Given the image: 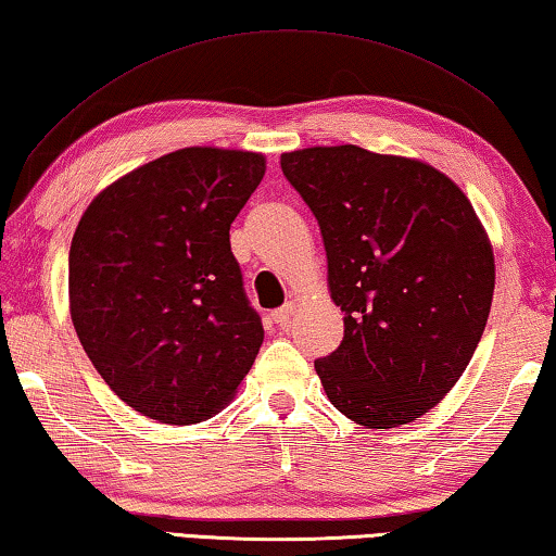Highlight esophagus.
I'll list each match as a JSON object with an SVG mask.
<instances>
[{"instance_id": "34e87169", "label": "esophagus", "mask_w": 556, "mask_h": 556, "mask_svg": "<svg viewBox=\"0 0 556 556\" xmlns=\"http://www.w3.org/2000/svg\"><path fill=\"white\" fill-rule=\"evenodd\" d=\"M293 313H295V305L288 303L283 307H278V311H273L270 318H273V323H278V326H286V323L293 318Z\"/></svg>"}]
</instances>
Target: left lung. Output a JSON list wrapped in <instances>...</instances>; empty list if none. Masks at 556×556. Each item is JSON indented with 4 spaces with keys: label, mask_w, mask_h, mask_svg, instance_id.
I'll list each match as a JSON object with an SVG mask.
<instances>
[{
    "label": "left lung",
    "mask_w": 556,
    "mask_h": 556,
    "mask_svg": "<svg viewBox=\"0 0 556 556\" xmlns=\"http://www.w3.org/2000/svg\"><path fill=\"white\" fill-rule=\"evenodd\" d=\"M313 211L332 303L345 313L336 353L315 361L340 413L390 430L430 413L480 343L494 253L463 189L417 159L353 143L280 156Z\"/></svg>",
    "instance_id": "1"
}]
</instances>
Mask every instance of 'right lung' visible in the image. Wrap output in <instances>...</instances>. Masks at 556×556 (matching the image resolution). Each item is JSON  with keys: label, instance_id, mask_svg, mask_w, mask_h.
<instances>
[{"label": "right lung", "instance_id": "right-lung-1", "mask_svg": "<svg viewBox=\"0 0 556 556\" xmlns=\"http://www.w3.org/2000/svg\"><path fill=\"white\" fill-rule=\"evenodd\" d=\"M263 174V153L178 149L106 186L74 230L76 336L106 386L151 420H208L258 355L263 326L228 230Z\"/></svg>", "mask_w": 556, "mask_h": 556}]
</instances>
